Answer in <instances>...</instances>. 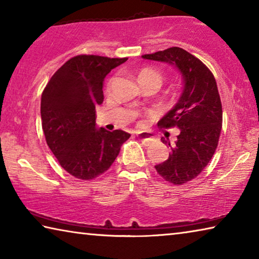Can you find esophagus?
<instances>
[{
  "label": "esophagus",
  "instance_id": "obj_1",
  "mask_svg": "<svg viewBox=\"0 0 259 259\" xmlns=\"http://www.w3.org/2000/svg\"><path fill=\"white\" fill-rule=\"evenodd\" d=\"M136 136H137V138L142 140V142H144V143H151L152 140H154V137H153L151 134L144 133V131L137 133V134H136Z\"/></svg>",
  "mask_w": 259,
  "mask_h": 259
}]
</instances>
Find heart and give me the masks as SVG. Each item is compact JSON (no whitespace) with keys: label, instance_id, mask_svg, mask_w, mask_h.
<instances>
[{"label":"heart","instance_id":"1","mask_svg":"<svg viewBox=\"0 0 259 259\" xmlns=\"http://www.w3.org/2000/svg\"><path fill=\"white\" fill-rule=\"evenodd\" d=\"M151 80H154L156 82H159L161 84L162 76H161L160 72H157V71H155V69H152V68H144L138 73L139 83L145 82V81H151ZM111 84H112V81H109L108 87H111Z\"/></svg>","mask_w":259,"mask_h":259}]
</instances>
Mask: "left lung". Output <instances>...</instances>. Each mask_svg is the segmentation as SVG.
Segmentation results:
<instances>
[{"mask_svg": "<svg viewBox=\"0 0 259 259\" xmlns=\"http://www.w3.org/2000/svg\"><path fill=\"white\" fill-rule=\"evenodd\" d=\"M144 59L172 65L183 77V91L176 105L159 121L161 128L179 129L169 157L155 169L166 182L182 185L199 176L214 154L221 136L223 111L217 83L209 68L182 48H169Z\"/></svg>", "mask_w": 259, "mask_h": 259, "instance_id": "obj_1", "label": "left lung"}]
</instances>
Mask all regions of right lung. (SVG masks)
Here are the masks:
<instances>
[{
  "instance_id": "1",
  "label": "right lung",
  "mask_w": 259,
  "mask_h": 259,
  "mask_svg": "<svg viewBox=\"0 0 259 259\" xmlns=\"http://www.w3.org/2000/svg\"><path fill=\"white\" fill-rule=\"evenodd\" d=\"M128 58L80 55L67 60L41 97L42 129L59 164L83 181L108 170L130 134L96 124V106L104 100V78Z\"/></svg>"
}]
</instances>
